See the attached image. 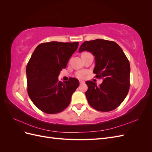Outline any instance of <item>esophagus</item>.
Here are the masks:
<instances>
[{
    "mask_svg": "<svg viewBox=\"0 0 152 152\" xmlns=\"http://www.w3.org/2000/svg\"><path fill=\"white\" fill-rule=\"evenodd\" d=\"M79 82H80V84H83L85 83V82H84L83 80H80Z\"/></svg>",
    "mask_w": 152,
    "mask_h": 152,
    "instance_id": "34e87169",
    "label": "esophagus"
}]
</instances>
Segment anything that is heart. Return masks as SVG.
I'll list each match as a JSON object with an SVG mask.
<instances>
[{
    "mask_svg": "<svg viewBox=\"0 0 152 152\" xmlns=\"http://www.w3.org/2000/svg\"><path fill=\"white\" fill-rule=\"evenodd\" d=\"M84 53H83L82 54V55L83 54H84ZM85 74H86V72H84V71H80V72H77L76 75H77V77H79V78H82V77H84V76L85 75Z\"/></svg>",
    "mask_w": 152,
    "mask_h": 152,
    "instance_id": "1",
    "label": "heart"
}]
</instances>
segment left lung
<instances>
[{"label":"left lung","instance_id":"left-lung-1","mask_svg":"<svg viewBox=\"0 0 152 152\" xmlns=\"http://www.w3.org/2000/svg\"><path fill=\"white\" fill-rule=\"evenodd\" d=\"M89 51L95 57L93 72L102 79V84L88 80L86 96L89 104L100 112L117 108L126 98L130 87V64L119 45L113 41L96 39L85 41L79 52Z\"/></svg>","mask_w":152,"mask_h":152}]
</instances>
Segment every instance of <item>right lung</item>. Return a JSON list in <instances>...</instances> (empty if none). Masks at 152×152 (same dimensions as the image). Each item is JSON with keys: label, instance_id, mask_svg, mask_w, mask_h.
<instances>
[{"label": "right lung", "instance_id": "1", "mask_svg": "<svg viewBox=\"0 0 152 152\" xmlns=\"http://www.w3.org/2000/svg\"><path fill=\"white\" fill-rule=\"evenodd\" d=\"M78 46V42L53 41L39 44L32 54L26 69L27 91L31 102L43 112L58 113L70 104L79 81L70 77L62 82L58 77Z\"/></svg>", "mask_w": 152, "mask_h": 152}]
</instances>
